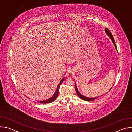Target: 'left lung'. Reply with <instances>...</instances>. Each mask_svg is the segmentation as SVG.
<instances>
[{
    "instance_id": "8db88e82",
    "label": "left lung",
    "mask_w": 132,
    "mask_h": 132,
    "mask_svg": "<svg viewBox=\"0 0 132 132\" xmlns=\"http://www.w3.org/2000/svg\"><path fill=\"white\" fill-rule=\"evenodd\" d=\"M105 32L106 33V34L108 35V36L110 37V39H111V40H112L113 43L114 44V46H115V47H116V48L117 50V46H116V43H115L114 40V39H113V35H112V33L110 32V31L107 28H105ZM111 89H112V88L110 89V90L109 91H110ZM75 89H76V92H77V94L78 95V96L79 97V98H81V99H82V100H86V101H92V100H94L95 99H97V98H99V97H100L103 96V95H102V96H99V97H96V98H90L86 97L84 96L83 95H81V94L78 91V89H77V86H76V84H75Z\"/></svg>"
}]
</instances>
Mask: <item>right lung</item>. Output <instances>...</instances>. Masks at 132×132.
<instances>
[{"label": "right lung", "mask_w": 132, "mask_h": 132, "mask_svg": "<svg viewBox=\"0 0 132 132\" xmlns=\"http://www.w3.org/2000/svg\"><path fill=\"white\" fill-rule=\"evenodd\" d=\"M65 79V78H64L63 79H62V80L61 81V82L59 83V84L57 86V88H56V90L54 94V95L51 98H50L49 99H47L46 100H44V101H39L40 103H50V102H53L55 100H56V98L57 97L58 95H59V89H60V85L62 84V82H63V81Z\"/></svg>", "instance_id": "1"}]
</instances>
